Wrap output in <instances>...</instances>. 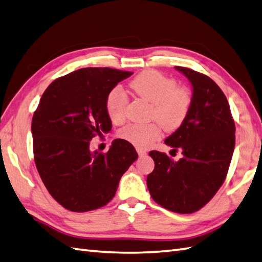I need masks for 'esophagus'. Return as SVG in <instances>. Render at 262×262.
<instances>
[{"label":"esophagus","mask_w":262,"mask_h":262,"mask_svg":"<svg viewBox=\"0 0 262 262\" xmlns=\"http://www.w3.org/2000/svg\"><path fill=\"white\" fill-rule=\"evenodd\" d=\"M137 153H138V155H139V157H144V156H146V150H144V149H141V148H138L137 149Z\"/></svg>","instance_id":"1"}]
</instances>
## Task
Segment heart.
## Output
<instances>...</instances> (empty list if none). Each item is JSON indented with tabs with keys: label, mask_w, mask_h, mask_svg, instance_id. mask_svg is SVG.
<instances>
[{
	"label": "heart",
	"mask_w": 262,
	"mask_h": 262,
	"mask_svg": "<svg viewBox=\"0 0 262 262\" xmlns=\"http://www.w3.org/2000/svg\"><path fill=\"white\" fill-rule=\"evenodd\" d=\"M129 86L138 98L151 105L149 117L160 124L165 132H174L183 124L192 103V94L184 86H178L175 79L155 70L139 74ZM127 97L119 88L113 89L106 98V112L115 124L125 119ZM119 136L137 148H147L161 136L160 125L130 124L119 133Z\"/></svg>",
	"instance_id": "obj_1"
}]
</instances>
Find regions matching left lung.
<instances>
[{
  "label": "left lung",
  "mask_w": 262,
  "mask_h": 262,
  "mask_svg": "<svg viewBox=\"0 0 262 262\" xmlns=\"http://www.w3.org/2000/svg\"><path fill=\"white\" fill-rule=\"evenodd\" d=\"M176 70L190 80L192 103L179 129L165 139L183 159L149 151L155 162L147 176L150 196L157 204L181 214L196 212L215 195L227 178L235 144V125L226 95L208 76L185 67Z\"/></svg>",
  "instance_id": "8db88e82"
}]
</instances>
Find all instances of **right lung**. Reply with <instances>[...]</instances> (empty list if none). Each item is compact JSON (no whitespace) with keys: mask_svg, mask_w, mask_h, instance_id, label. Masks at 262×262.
<instances>
[{"mask_svg":"<svg viewBox=\"0 0 262 262\" xmlns=\"http://www.w3.org/2000/svg\"><path fill=\"white\" fill-rule=\"evenodd\" d=\"M133 72L82 68L57 78L32 117L34 162L51 196L64 209L87 212L111 202L119 180L137 160L134 146L115 139L107 153H91L90 141L112 130L106 98Z\"/></svg>","mask_w":262,"mask_h":262,"instance_id":"add662e5","label":"right lung"}]
</instances>
